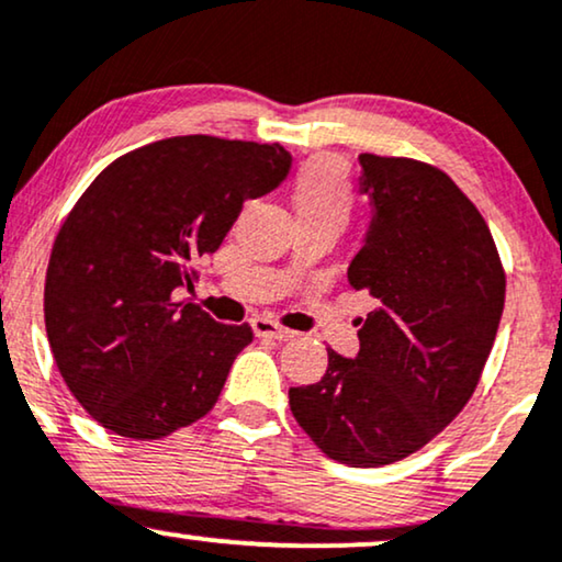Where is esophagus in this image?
<instances>
[{
	"label": "esophagus",
	"mask_w": 562,
	"mask_h": 562,
	"mask_svg": "<svg viewBox=\"0 0 562 562\" xmlns=\"http://www.w3.org/2000/svg\"><path fill=\"white\" fill-rule=\"evenodd\" d=\"M251 328H254V334H257V336H267V339H277V341H288V339H293V336H295V331H290V328L280 326L277 321L267 318V316L251 318Z\"/></svg>",
	"instance_id": "1"
}]
</instances>
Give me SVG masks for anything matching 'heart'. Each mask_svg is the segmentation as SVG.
Listing matches in <instances>:
<instances>
[{
	"instance_id": "obj_1",
	"label": "heart",
	"mask_w": 562,
	"mask_h": 562,
	"mask_svg": "<svg viewBox=\"0 0 562 562\" xmlns=\"http://www.w3.org/2000/svg\"><path fill=\"white\" fill-rule=\"evenodd\" d=\"M293 207L301 223L347 226L355 211V190L344 164L334 156H313L305 161L293 182Z\"/></svg>"
}]
</instances>
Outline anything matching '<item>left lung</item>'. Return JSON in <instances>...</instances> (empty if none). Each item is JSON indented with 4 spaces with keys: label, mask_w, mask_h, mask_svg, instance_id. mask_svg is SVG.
I'll list each match as a JSON object with an SVG mask.
<instances>
[{
    "label": "left lung",
    "mask_w": 562,
    "mask_h": 562,
    "mask_svg": "<svg viewBox=\"0 0 562 562\" xmlns=\"http://www.w3.org/2000/svg\"><path fill=\"white\" fill-rule=\"evenodd\" d=\"M372 223L349 285L375 297L359 355L290 387V411L326 458L380 468L429 445L483 375L506 297L488 223L431 164L359 154Z\"/></svg>",
    "instance_id": "1"
}]
</instances>
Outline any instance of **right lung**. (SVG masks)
<instances>
[{
  "instance_id": "obj_1",
  "label": "right lung",
  "mask_w": 562,
  "mask_h": 562,
  "mask_svg": "<svg viewBox=\"0 0 562 562\" xmlns=\"http://www.w3.org/2000/svg\"><path fill=\"white\" fill-rule=\"evenodd\" d=\"M280 144L175 136L102 169L58 231L46 272L50 351L81 408L128 439H161L215 406L254 331L179 301L244 200L290 171Z\"/></svg>"
}]
</instances>
